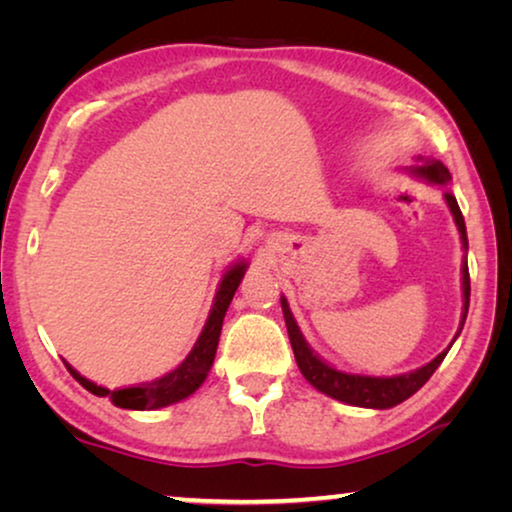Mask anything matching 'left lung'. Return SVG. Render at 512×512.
Instances as JSON below:
<instances>
[{"instance_id":"obj_1","label":"left lung","mask_w":512,"mask_h":512,"mask_svg":"<svg viewBox=\"0 0 512 512\" xmlns=\"http://www.w3.org/2000/svg\"><path fill=\"white\" fill-rule=\"evenodd\" d=\"M412 174L419 179L429 181V184L443 186L445 188V202L450 207V212L454 216V223H457L461 242H464V249H468V237H466V223L464 216H461V209L457 205V198H454L450 186V170L440 163V160H426L424 165L412 167ZM461 289H464V314H461V326L457 335L464 328L466 314H468V300H471V277H468V263L464 258V265H461ZM282 312H284V321H286V331H289V340L293 347V354H296V363L300 368V373L307 382L312 384L314 389H319L321 394L335 398V401H342L347 405H356V408H373V410H387L394 408V405L403 403L405 398H410L415 391H419L429 382V377L436 373V368L443 363V359L450 352V347L445 352H440L436 359L426 366L410 370V373L403 375H394V377H373V375H352V373H342V370L328 366L324 359H319L317 354L312 352L310 345H307L303 333L293 319V314L289 310V303L282 296ZM454 335V340H457ZM452 340V342H454Z\"/></svg>"}]
</instances>
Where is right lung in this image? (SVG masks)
<instances>
[{
  "instance_id": "obj_1",
  "label": "right lung",
  "mask_w": 512,
  "mask_h": 512,
  "mask_svg": "<svg viewBox=\"0 0 512 512\" xmlns=\"http://www.w3.org/2000/svg\"><path fill=\"white\" fill-rule=\"evenodd\" d=\"M244 272H247V263H235L226 275L221 277L219 291H216L212 312H209L207 324L202 328L198 342L191 349V354L181 361V366H177L172 373H167L163 377L153 382H142V384H132V387H121V389H107V387H97L95 382L86 380V377L76 373V370L69 366L65 361V366L76 382L81 384L83 389H88L90 394L95 396H109V401L116 405V408H125V410H158L165 408V405L179 403L193 394L195 389L205 382V377L212 368L214 356H216V347H219V335H221V326H223V317H226L230 300H233L237 286H240Z\"/></svg>"
}]
</instances>
